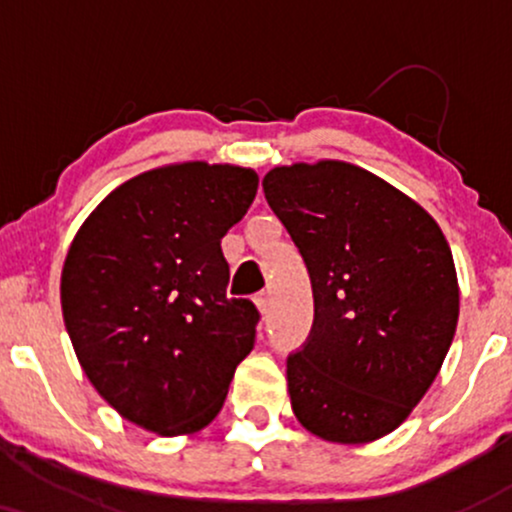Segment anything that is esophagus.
<instances>
[{
    "label": "esophagus",
    "instance_id": "34e87169",
    "mask_svg": "<svg viewBox=\"0 0 512 512\" xmlns=\"http://www.w3.org/2000/svg\"><path fill=\"white\" fill-rule=\"evenodd\" d=\"M255 303H257V308L262 310V313H267L269 303H272V298H269V291H260V293H257Z\"/></svg>",
    "mask_w": 512,
    "mask_h": 512
}]
</instances>
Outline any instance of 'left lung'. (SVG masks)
<instances>
[{
  "mask_svg": "<svg viewBox=\"0 0 512 512\" xmlns=\"http://www.w3.org/2000/svg\"><path fill=\"white\" fill-rule=\"evenodd\" d=\"M262 187L313 286V327L286 358L291 407L332 443L383 438L426 395L455 337L448 240L419 204L351 163L281 166Z\"/></svg>",
  "mask_w": 512,
  "mask_h": 512,
  "instance_id": "1",
  "label": "left lung"
}]
</instances>
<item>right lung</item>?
I'll list each match as a JSON object with an SVG mask.
<instances>
[{
    "instance_id": "right-lung-1",
    "label": "right lung",
    "mask_w": 512,
    "mask_h": 512,
    "mask_svg": "<svg viewBox=\"0 0 512 512\" xmlns=\"http://www.w3.org/2000/svg\"><path fill=\"white\" fill-rule=\"evenodd\" d=\"M257 182L236 166L149 170L110 192L67 252L62 313L81 368L146 431L207 426L255 346L260 310L228 298L221 238Z\"/></svg>"
}]
</instances>
